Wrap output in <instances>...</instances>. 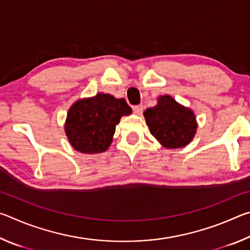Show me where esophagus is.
Segmentation results:
<instances>
[{
  "label": "esophagus",
  "instance_id": "1",
  "mask_svg": "<svg viewBox=\"0 0 250 250\" xmlns=\"http://www.w3.org/2000/svg\"><path fill=\"white\" fill-rule=\"evenodd\" d=\"M133 112L135 115H142L143 112V105L142 104H137L133 107Z\"/></svg>",
  "mask_w": 250,
  "mask_h": 250
}]
</instances>
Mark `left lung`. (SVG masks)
Listing matches in <instances>:
<instances>
[{
	"label": "left lung",
	"instance_id": "8db88e82",
	"mask_svg": "<svg viewBox=\"0 0 250 250\" xmlns=\"http://www.w3.org/2000/svg\"><path fill=\"white\" fill-rule=\"evenodd\" d=\"M145 117L151 134L168 149L188 145L197 128L192 110L177 104L171 96L160 97L155 107L146 110Z\"/></svg>",
	"mask_w": 250,
	"mask_h": 250
}]
</instances>
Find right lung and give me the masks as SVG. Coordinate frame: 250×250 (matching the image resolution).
Here are the masks:
<instances>
[{
    "label": "right lung",
    "mask_w": 250,
    "mask_h": 250,
    "mask_svg": "<svg viewBox=\"0 0 250 250\" xmlns=\"http://www.w3.org/2000/svg\"><path fill=\"white\" fill-rule=\"evenodd\" d=\"M132 110L125 99L98 94L78 100L67 115L65 131L70 145L82 153H101L108 149L116 125Z\"/></svg>",
    "instance_id": "add662e5"
}]
</instances>
